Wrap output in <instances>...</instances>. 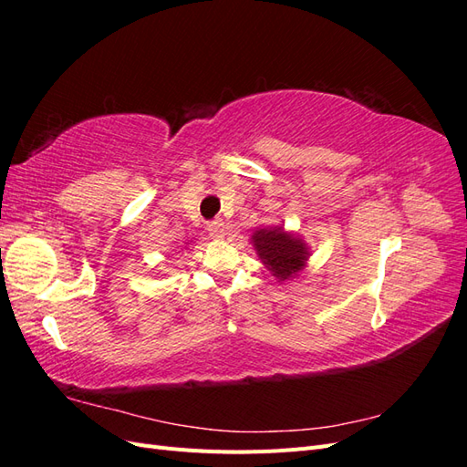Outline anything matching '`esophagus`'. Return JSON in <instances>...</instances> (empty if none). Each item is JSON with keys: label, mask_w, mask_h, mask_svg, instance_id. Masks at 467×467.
<instances>
[{"label": "esophagus", "mask_w": 467, "mask_h": 467, "mask_svg": "<svg viewBox=\"0 0 467 467\" xmlns=\"http://www.w3.org/2000/svg\"><path fill=\"white\" fill-rule=\"evenodd\" d=\"M208 234L216 239H223L225 235H228V225H225V222H222V220L212 222V223H208Z\"/></svg>", "instance_id": "34e87169"}]
</instances>
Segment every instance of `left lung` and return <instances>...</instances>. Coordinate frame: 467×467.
I'll list each match as a JSON object with an SVG mask.
<instances>
[{
    "label": "left lung",
    "mask_w": 467,
    "mask_h": 467,
    "mask_svg": "<svg viewBox=\"0 0 467 467\" xmlns=\"http://www.w3.org/2000/svg\"><path fill=\"white\" fill-rule=\"evenodd\" d=\"M251 242L263 265L278 280L294 278L306 266L309 257L307 245L300 237L285 232L282 225L257 230L251 235Z\"/></svg>",
    "instance_id": "obj_1"
}]
</instances>
